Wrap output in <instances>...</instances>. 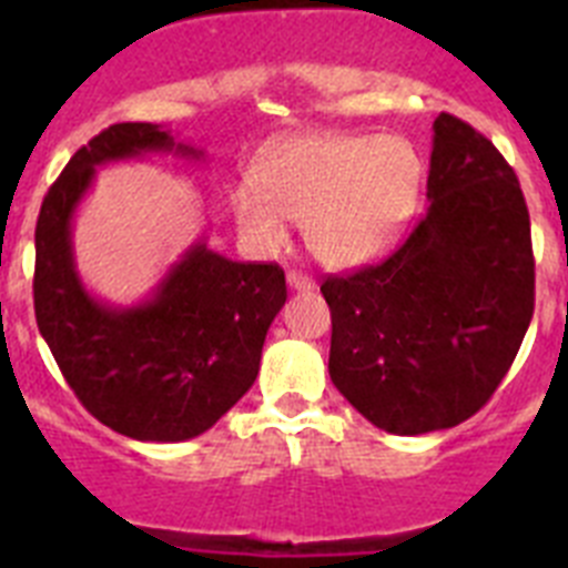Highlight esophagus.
I'll return each mask as SVG.
<instances>
[{"label":"esophagus","instance_id":"obj_1","mask_svg":"<svg viewBox=\"0 0 568 568\" xmlns=\"http://www.w3.org/2000/svg\"><path fill=\"white\" fill-rule=\"evenodd\" d=\"M287 287L290 290H298V293H304V290H313L315 281L310 278L307 273H298V270H290L287 273Z\"/></svg>","mask_w":568,"mask_h":568}]
</instances>
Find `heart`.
<instances>
[{"instance_id": "1", "label": "heart", "mask_w": 568, "mask_h": 568, "mask_svg": "<svg viewBox=\"0 0 568 568\" xmlns=\"http://www.w3.org/2000/svg\"><path fill=\"white\" fill-rule=\"evenodd\" d=\"M420 159L395 135H301L233 193L239 233L261 255L278 253L287 222L304 224L310 253L327 267H361L393 247L418 204Z\"/></svg>"}]
</instances>
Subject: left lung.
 <instances>
[{
	"instance_id": "obj_1",
	"label": "left lung",
	"mask_w": 568,
	"mask_h": 568,
	"mask_svg": "<svg viewBox=\"0 0 568 568\" xmlns=\"http://www.w3.org/2000/svg\"><path fill=\"white\" fill-rule=\"evenodd\" d=\"M426 215L381 264L329 275V378L384 433L471 418L535 310L529 210L498 148L458 115L433 124Z\"/></svg>"
}]
</instances>
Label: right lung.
<instances>
[{"label":"right lung","mask_w":568,"mask_h":568,"mask_svg":"<svg viewBox=\"0 0 568 568\" xmlns=\"http://www.w3.org/2000/svg\"><path fill=\"white\" fill-rule=\"evenodd\" d=\"M148 153L202 159L162 124L122 122L93 135L44 195L37 222L33 310L84 409L113 433L175 444L207 433L258 375L261 346L287 301L278 264L230 261L207 233L133 307L90 295L73 258V213L97 168Z\"/></svg>","instance_id":"obj_1"}]
</instances>
